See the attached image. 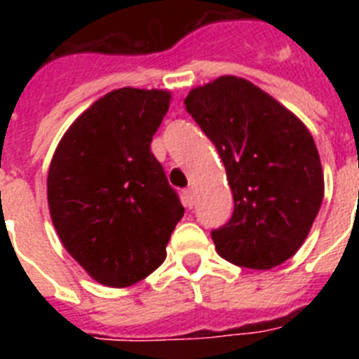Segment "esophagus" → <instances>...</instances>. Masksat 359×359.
Here are the masks:
<instances>
[{"label": "esophagus", "mask_w": 359, "mask_h": 359, "mask_svg": "<svg viewBox=\"0 0 359 359\" xmlns=\"http://www.w3.org/2000/svg\"><path fill=\"white\" fill-rule=\"evenodd\" d=\"M182 203H184L186 208H194V205H196V194H194V188H188V190L182 191Z\"/></svg>", "instance_id": "1"}]
</instances>
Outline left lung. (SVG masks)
I'll use <instances>...</instances> for the list:
<instances>
[{
    "instance_id": "8db88e82",
    "label": "left lung",
    "mask_w": 359,
    "mask_h": 359,
    "mask_svg": "<svg viewBox=\"0 0 359 359\" xmlns=\"http://www.w3.org/2000/svg\"><path fill=\"white\" fill-rule=\"evenodd\" d=\"M184 104L216 145L235 199L229 224L212 231L218 255L253 270L279 266L300 250L323 205L313 135L283 104L236 76L194 87Z\"/></svg>"
}]
</instances>
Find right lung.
<instances>
[{"label": "right lung", "mask_w": 359, "mask_h": 359, "mask_svg": "<svg viewBox=\"0 0 359 359\" xmlns=\"http://www.w3.org/2000/svg\"><path fill=\"white\" fill-rule=\"evenodd\" d=\"M171 93L123 87L70 124L48 169V207L65 250L106 287H130L165 259L184 207L151 152Z\"/></svg>", "instance_id": "add662e5"}]
</instances>
